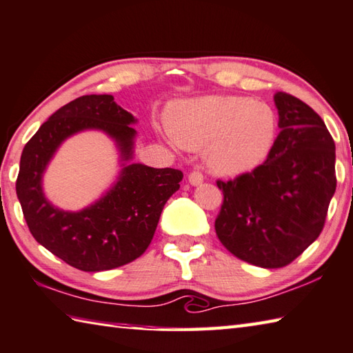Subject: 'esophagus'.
<instances>
[{
  "label": "esophagus",
  "instance_id": "1",
  "mask_svg": "<svg viewBox=\"0 0 353 353\" xmlns=\"http://www.w3.org/2000/svg\"><path fill=\"white\" fill-rule=\"evenodd\" d=\"M188 181H190L191 185H194V187H197V185H201L203 182V174H202L201 171H197V170L191 171L190 174H188Z\"/></svg>",
  "mask_w": 353,
  "mask_h": 353
}]
</instances>
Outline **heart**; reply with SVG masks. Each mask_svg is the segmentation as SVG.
<instances>
[{"instance_id":"heart-1","label":"heart","mask_w":353,"mask_h":353,"mask_svg":"<svg viewBox=\"0 0 353 353\" xmlns=\"http://www.w3.org/2000/svg\"><path fill=\"white\" fill-rule=\"evenodd\" d=\"M166 128L185 150L205 148V162L217 174L253 170L272 150L276 117L265 103L243 97H205L179 105Z\"/></svg>"}]
</instances>
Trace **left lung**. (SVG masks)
Segmentation results:
<instances>
[{
  "instance_id": "1",
  "label": "left lung",
  "mask_w": 353,
  "mask_h": 353,
  "mask_svg": "<svg viewBox=\"0 0 353 353\" xmlns=\"http://www.w3.org/2000/svg\"><path fill=\"white\" fill-rule=\"evenodd\" d=\"M274 105L281 132L264 163L216 182L223 193L217 238L264 268L288 265L316 241L336 188L335 142L323 119L287 92L274 94Z\"/></svg>"
}]
</instances>
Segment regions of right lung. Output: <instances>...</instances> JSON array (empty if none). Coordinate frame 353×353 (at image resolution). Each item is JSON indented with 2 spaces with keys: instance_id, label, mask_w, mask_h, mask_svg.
<instances>
[{
  "instance_id": "right-lung-1",
  "label": "right lung",
  "mask_w": 353,
  "mask_h": 353,
  "mask_svg": "<svg viewBox=\"0 0 353 353\" xmlns=\"http://www.w3.org/2000/svg\"><path fill=\"white\" fill-rule=\"evenodd\" d=\"M136 119L112 95H83L50 115L26 143L17 196L38 243L83 272L111 270L145 253L168 199L181 188L182 171L123 163L108 193L77 213L50 205L41 188L43 172L63 140L85 130L112 137L123 162L132 159Z\"/></svg>"
}]
</instances>
